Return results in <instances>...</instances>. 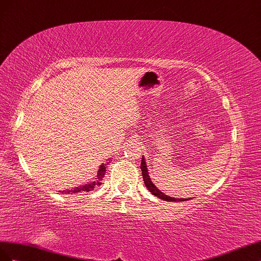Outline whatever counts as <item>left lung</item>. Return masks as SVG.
<instances>
[{
  "mask_svg": "<svg viewBox=\"0 0 261 261\" xmlns=\"http://www.w3.org/2000/svg\"><path fill=\"white\" fill-rule=\"evenodd\" d=\"M141 170H142V176H143V180H144V184H145V187L150 190L154 196L159 197L160 199H163L165 201H186L188 199H175V198H172L169 196H166L164 195V193L158 189V187L153 184V181L151 180L150 176H148V169H147V166L145 164V160L144 158H142V161H141Z\"/></svg>",
  "mask_w": 261,
  "mask_h": 261,
  "instance_id": "obj_1",
  "label": "left lung"
}]
</instances>
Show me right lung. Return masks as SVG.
<instances>
[{
	"label": "right lung",
	"mask_w": 261,
	"mask_h": 261,
	"mask_svg": "<svg viewBox=\"0 0 261 261\" xmlns=\"http://www.w3.org/2000/svg\"><path fill=\"white\" fill-rule=\"evenodd\" d=\"M110 161V160H109ZM108 163H105V164H101V165L99 166V169L97 170V176H96L95 180L94 181H91V182H87L83 186H79V187H75L73 190H68V191H63V192H68V193H77V192H81V191H84V192H88L91 191L93 189H95L97 186L101 185V180L103 176H105V173H106V165Z\"/></svg>",
	"instance_id": "1"
}]
</instances>
